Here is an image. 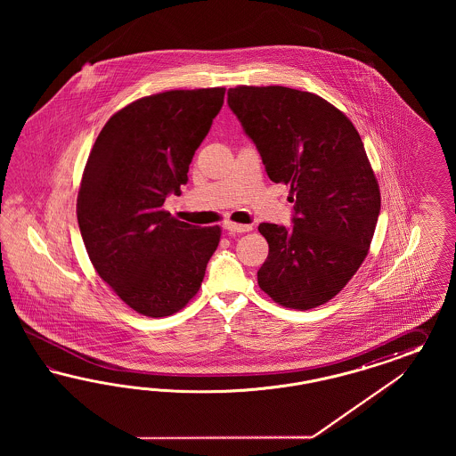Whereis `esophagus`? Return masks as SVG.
<instances>
[{
	"instance_id": "obj_1",
	"label": "esophagus",
	"mask_w": 456,
	"mask_h": 456,
	"mask_svg": "<svg viewBox=\"0 0 456 456\" xmlns=\"http://www.w3.org/2000/svg\"><path fill=\"white\" fill-rule=\"evenodd\" d=\"M224 229L229 232V234H244L252 231V225L250 224H235V222H225L224 224Z\"/></svg>"
}]
</instances>
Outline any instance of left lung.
<instances>
[{
  "instance_id": "obj_1",
  "label": "left lung",
  "mask_w": 456,
  "mask_h": 456,
  "mask_svg": "<svg viewBox=\"0 0 456 456\" xmlns=\"http://www.w3.org/2000/svg\"><path fill=\"white\" fill-rule=\"evenodd\" d=\"M227 103L269 179L292 193V227L259 225V288L299 311L328 303L364 261L381 208L358 130L324 98L286 86L229 88Z\"/></svg>"
}]
</instances>
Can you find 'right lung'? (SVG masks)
<instances>
[{
    "instance_id": "add662e5",
    "label": "right lung",
    "mask_w": 456,
    "mask_h": 456,
    "mask_svg": "<svg viewBox=\"0 0 456 456\" xmlns=\"http://www.w3.org/2000/svg\"><path fill=\"white\" fill-rule=\"evenodd\" d=\"M224 95L199 88L140 98L105 124L86 160L77 200L83 244L98 276L143 316L189 303L219 246L221 227L177 221L162 206L187 183Z\"/></svg>"
}]
</instances>
